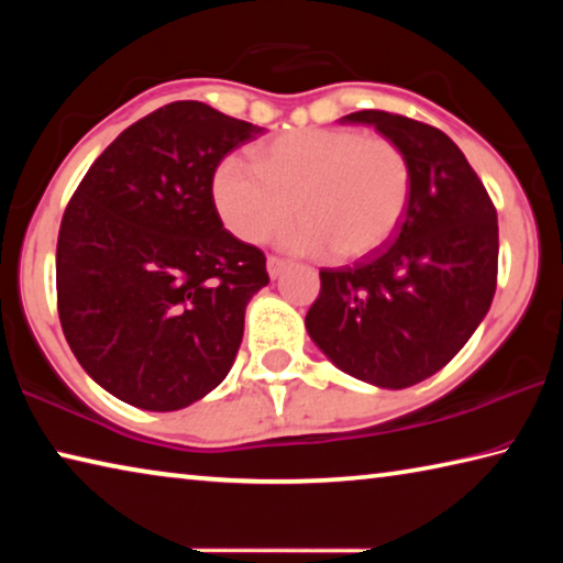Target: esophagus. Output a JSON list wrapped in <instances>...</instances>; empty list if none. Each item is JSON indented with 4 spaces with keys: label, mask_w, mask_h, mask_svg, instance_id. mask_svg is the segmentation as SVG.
<instances>
[{
    "label": "esophagus",
    "mask_w": 563,
    "mask_h": 563,
    "mask_svg": "<svg viewBox=\"0 0 563 563\" xmlns=\"http://www.w3.org/2000/svg\"><path fill=\"white\" fill-rule=\"evenodd\" d=\"M288 268V261H283V258H275V255H271L268 258V275L271 278H278V275Z\"/></svg>",
    "instance_id": "1"
}]
</instances>
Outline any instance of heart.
<instances>
[{
	"instance_id": "b5f03b06",
	"label": "heart",
	"mask_w": 563,
	"mask_h": 563,
	"mask_svg": "<svg viewBox=\"0 0 563 563\" xmlns=\"http://www.w3.org/2000/svg\"><path fill=\"white\" fill-rule=\"evenodd\" d=\"M216 211L245 243H263L290 221L298 201L305 221L280 243L292 253L335 251L357 261L383 247L402 223L412 168L405 151L385 136L357 129H302L265 141L253 164L218 161L211 180Z\"/></svg>"
}]
</instances>
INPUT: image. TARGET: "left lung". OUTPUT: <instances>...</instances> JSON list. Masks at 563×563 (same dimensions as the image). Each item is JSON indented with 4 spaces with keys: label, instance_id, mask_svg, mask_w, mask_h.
<instances>
[{
    "label": "left lung",
    "instance_id": "left-lung-1",
    "mask_svg": "<svg viewBox=\"0 0 563 563\" xmlns=\"http://www.w3.org/2000/svg\"><path fill=\"white\" fill-rule=\"evenodd\" d=\"M340 121L395 141L412 168V194L393 243L352 268L320 271L305 328L342 373L405 389L440 373L489 312L497 208L460 146L430 123L375 109Z\"/></svg>",
    "mask_w": 563,
    "mask_h": 563
}]
</instances>
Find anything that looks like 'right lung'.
I'll return each mask as SVG.
<instances>
[{
    "label": "right lung",
    "instance_id": "add662e5",
    "mask_svg": "<svg viewBox=\"0 0 563 563\" xmlns=\"http://www.w3.org/2000/svg\"><path fill=\"white\" fill-rule=\"evenodd\" d=\"M263 129L201 101L156 109L93 161L56 243V308L74 357L121 402L174 412L223 383L245 308L271 283L261 247L216 211L218 161Z\"/></svg>",
    "mask_w": 563,
    "mask_h": 563
}]
</instances>
